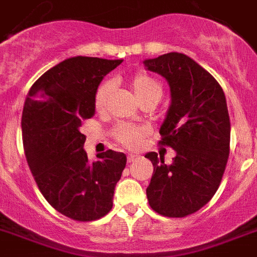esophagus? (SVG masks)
Masks as SVG:
<instances>
[{
    "instance_id": "1",
    "label": "esophagus",
    "mask_w": 257,
    "mask_h": 257,
    "mask_svg": "<svg viewBox=\"0 0 257 257\" xmlns=\"http://www.w3.org/2000/svg\"><path fill=\"white\" fill-rule=\"evenodd\" d=\"M138 159H139V155H135V154H128V155H127V162H128V163L137 162Z\"/></svg>"
}]
</instances>
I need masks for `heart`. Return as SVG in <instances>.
<instances>
[{"instance_id": "obj_1", "label": "heart", "mask_w": 257, "mask_h": 257, "mask_svg": "<svg viewBox=\"0 0 257 257\" xmlns=\"http://www.w3.org/2000/svg\"><path fill=\"white\" fill-rule=\"evenodd\" d=\"M130 88L133 89L134 94L141 102L146 98L160 99L162 97V86L155 78L146 73H137L130 80ZM110 93H111V84L110 82H102L97 88L94 94V109L97 113H102L107 103ZM115 139L120 144H123L128 148H137L142 143L143 139V131L131 124H120L115 128Z\"/></svg>"}]
</instances>
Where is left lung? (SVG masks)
Returning a JSON list of instances; mask_svg holds the SVG:
<instances>
[{"label": "left lung", "instance_id": "1", "mask_svg": "<svg viewBox=\"0 0 257 257\" xmlns=\"http://www.w3.org/2000/svg\"><path fill=\"white\" fill-rule=\"evenodd\" d=\"M143 64L169 84L171 105L159 143L176 152L168 165L156 152L146 155L154 165L148 203L164 217H186L211 200L226 169L231 130L226 97L217 80L184 54L169 52Z\"/></svg>", "mask_w": 257, "mask_h": 257}]
</instances>
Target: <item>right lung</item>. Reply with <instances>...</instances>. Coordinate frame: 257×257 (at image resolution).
Here are the masks:
<instances>
[{"mask_svg":"<svg viewBox=\"0 0 257 257\" xmlns=\"http://www.w3.org/2000/svg\"><path fill=\"white\" fill-rule=\"evenodd\" d=\"M122 61L65 59L34 82L23 106V148L38 188L55 210L78 222L109 213L126 167V155L113 150L89 163L86 138L80 131L82 122L94 115L99 82Z\"/></svg>","mask_w":257,"mask_h":257,"instance_id":"obj_1","label":"right lung"}]
</instances>
